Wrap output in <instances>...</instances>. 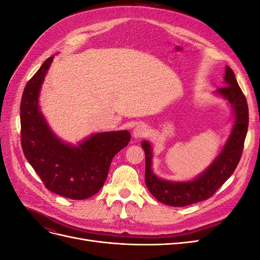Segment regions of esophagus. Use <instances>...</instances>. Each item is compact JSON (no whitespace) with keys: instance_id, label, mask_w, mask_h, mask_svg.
<instances>
[{"instance_id":"esophagus-1","label":"esophagus","mask_w":260,"mask_h":260,"mask_svg":"<svg viewBox=\"0 0 260 260\" xmlns=\"http://www.w3.org/2000/svg\"><path fill=\"white\" fill-rule=\"evenodd\" d=\"M146 135H147V127L145 124H142V123L136 125L135 129H133V131H132V136L136 139L143 138Z\"/></svg>"}]
</instances>
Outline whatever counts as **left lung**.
Wrapping results in <instances>:
<instances>
[{
    "label": "left lung",
    "mask_w": 260,
    "mask_h": 260,
    "mask_svg": "<svg viewBox=\"0 0 260 260\" xmlns=\"http://www.w3.org/2000/svg\"><path fill=\"white\" fill-rule=\"evenodd\" d=\"M223 88L216 95L228 101L233 113V125L221 151L201 175L190 181H170L156 176L152 169L153 148L148 141L142 145L145 152V184L154 198L162 204L182 207L208 200L231 177L241 159L248 128V106L235 79L234 73L225 66Z\"/></svg>",
    "instance_id": "1"
}]
</instances>
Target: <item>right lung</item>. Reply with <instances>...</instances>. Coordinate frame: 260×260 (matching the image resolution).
<instances>
[{
    "label": "right lung",
    "mask_w": 260,
    "mask_h": 260,
    "mask_svg": "<svg viewBox=\"0 0 260 260\" xmlns=\"http://www.w3.org/2000/svg\"><path fill=\"white\" fill-rule=\"evenodd\" d=\"M54 56L28 81L20 104L21 146L26 159L53 193L85 200L105 183L114 156L128 145V130L99 132L73 145L60 140L44 118L39 96Z\"/></svg>",
    "instance_id": "right-lung-1"
}]
</instances>
